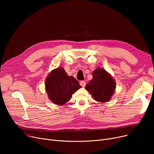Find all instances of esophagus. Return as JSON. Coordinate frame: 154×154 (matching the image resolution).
<instances>
[{
	"mask_svg": "<svg viewBox=\"0 0 154 154\" xmlns=\"http://www.w3.org/2000/svg\"><path fill=\"white\" fill-rule=\"evenodd\" d=\"M80 85L82 87H84L85 86V82L84 81V80H81V81H80Z\"/></svg>",
	"mask_w": 154,
	"mask_h": 154,
	"instance_id": "esophagus-1",
	"label": "esophagus"
}]
</instances>
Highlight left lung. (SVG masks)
Segmentation results:
<instances>
[{"instance_id": "left-lung-1", "label": "left lung", "mask_w": 154, "mask_h": 154, "mask_svg": "<svg viewBox=\"0 0 154 154\" xmlns=\"http://www.w3.org/2000/svg\"><path fill=\"white\" fill-rule=\"evenodd\" d=\"M93 78L85 88L94 100L102 103L110 100L116 89V82L110 74L103 69L97 68L92 72Z\"/></svg>"}]
</instances>
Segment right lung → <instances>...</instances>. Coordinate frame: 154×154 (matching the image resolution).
Masks as SVG:
<instances>
[{
    "label": "right lung",
    "instance_id": "right-lung-1",
    "mask_svg": "<svg viewBox=\"0 0 154 154\" xmlns=\"http://www.w3.org/2000/svg\"><path fill=\"white\" fill-rule=\"evenodd\" d=\"M82 87L72 76H69L62 67L53 70L45 80V90L51 101L57 105L69 102L72 94Z\"/></svg>",
    "mask_w": 154,
    "mask_h": 154
}]
</instances>
